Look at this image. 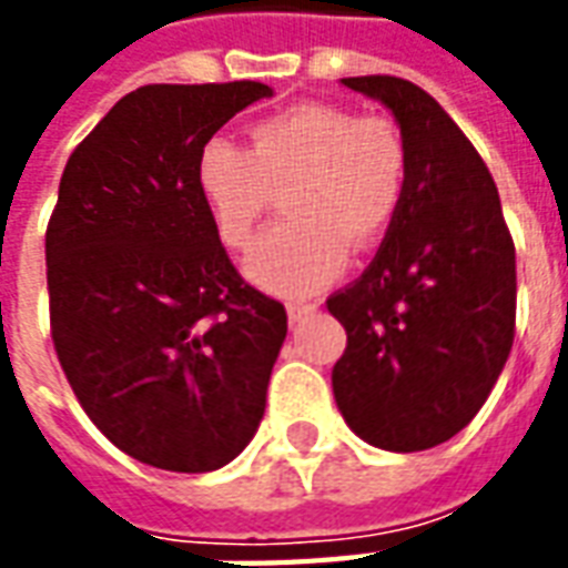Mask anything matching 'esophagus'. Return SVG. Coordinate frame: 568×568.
Segmentation results:
<instances>
[{"instance_id":"34e87169","label":"esophagus","mask_w":568,"mask_h":568,"mask_svg":"<svg viewBox=\"0 0 568 568\" xmlns=\"http://www.w3.org/2000/svg\"><path fill=\"white\" fill-rule=\"evenodd\" d=\"M313 310H316V304H313V301H292V304H288V320L292 322L307 320Z\"/></svg>"}]
</instances>
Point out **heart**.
Segmentation results:
<instances>
[{
    "mask_svg": "<svg viewBox=\"0 0 568 568\" xmlns=\"http://www.w3.org/2000/svg\"><path fill=\"white\" fill-rule=\"evenodd\" d=\"M252 149L212 136L197 158L200 197L231 248H248L288 185L283 222L273 224L246 271L276 295H313L344 271L349 243L374 246L405 194L407 149L393 118L356 115L334 103H301L261 118Z\"/></svg>",
    "mask_w": 568,
    "mask_h": 568,
    "instance_id": "obj_1",
    "label": "heart"
}]
</instances>
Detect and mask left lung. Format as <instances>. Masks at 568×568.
<instances>
[{
  "mask_svg": "<svg viewBox=\"0 0 568 568\" xmlns=\"http://www.w3.org/2000/svg\"><path fill=\"white\" fill-rule=\"evenodd\" d=\"M344 84L393 112L407 175L368 271L325 301L346 328L334 398L374 447L428 450L475 419L508 362L514 240L487 163L435 97L395 75Z\"/></svg>",
  "mask_w": 568,
  "mask_h": 568,
  "instance_id": "left-lung-1",
  "label": "left lung"
}]
</instances>
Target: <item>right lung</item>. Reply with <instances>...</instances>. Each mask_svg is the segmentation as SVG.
I'll list each match as a JSON object with an SVG mask.
<instances>
[{
	"mask_svg": "<svg viewBox=\"0 0 568 568\" xmlns=\"http://www.w3.org/2000/svg\"><path fill=\"white\" fill-rule=\"evenodd\" d=\"M261 81L145 84L79 142L44 234L60 368L133 459L215 471L246 447L288 332L227 258L197 187L200 149Z\"/></svg>",
	"mask_w": 568,
	"mask_h": 568,
	"instance_id": "add662e5",
	"label": "right lung"
}]
</instances>
